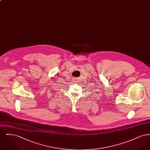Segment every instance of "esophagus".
I'll return each mask as SVG.
<instances>
[{"mask_svg":"<svg viewBox=\"0 0 150 150\" xmlns=\"http://www.w3.org/2000/svg\"><path fill=\"white\" fill-rule=\"evenodd\" d=\"M76 79L75 78L74 79V81H75V80H76Z\"/></svg>","mask_w":150,"mask_h":150,"instance_id":"esophagus-1","label":"esophagus"}]
</instances>
